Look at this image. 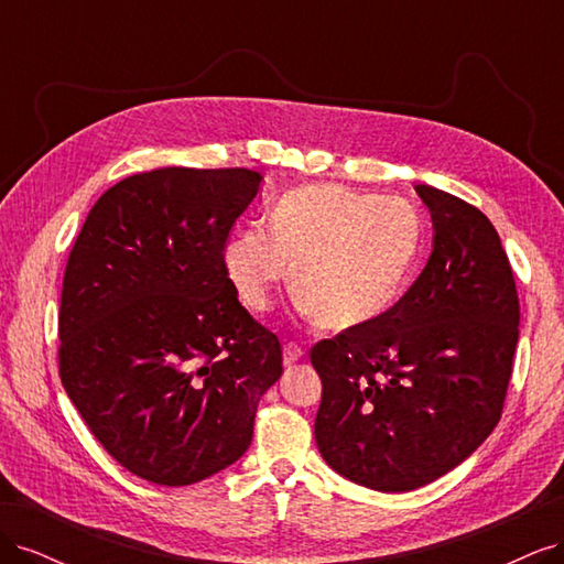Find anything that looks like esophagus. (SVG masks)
<instances>
[{
    "instance_id": "1",
    "label": "esophagus",
    "mask_w": 564,
    "mask_h": 564,
    "mask_svg": "<svg viewBox=\"0 0 564 564\" xmlns=\"http://www.w3.org/2000/svg\"><path fill=\"white\" fill-rule=\"evenodd\" d=\"M303 357V348L299 344H294V340H289V344L284 346V365L292 367L294 362H299Z\"/></svg>"
}]
</instances>
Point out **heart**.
<instances>
[{
	"instance_id": "1",
	"label": "heart",
	"mask_w": 564,
	"mask_h": 564,
	"mask_svg": "<svg viewBox=\"0 0 564 564\" xmlns=\"http://www.w3.org/2000/svg\"><path fill=\"white\" fill-rule=\"evenodd\" d=\"M421 247L423 218L412 202L319 183L286 193L268 230L232 232L220 263L247 311H268L292 270L305 315L329 329H352L400 301Z\"/></svg>"
}]
</instances>
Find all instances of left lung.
Instances as JSON below:
<instances>
[{
  "label": "left lung",
  "instance_id": "left-lung-1",
  "mask_svg": "<svg viewBox=\"0 0 564 564\" xmlns=\"http://www.w3.org/2000/svg\"><path fill=\"white\" fill-rule=\"evenodd\" d=\"M433 251L392 308L311 350L322 379L315 442L348 480L412 491L466 460L497 429L513 371L520 301L499 232L433 185Z\"/></svg>",
  "mask_w": 564,
  "mask_h": 564
}]
</instances>
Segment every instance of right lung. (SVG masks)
I'll return each instance as SVG.
<instances>
[{"mask_svg": "<svg viewBox=\"0 0 564 564\" xmlns=\"http://www.w3.org/2000/svg\"><path fill=\"white\" fill-rule=\"evenodd\" d=\"M263 176L166 166L94 204L65 265L61 381L129 473L164 487L240 458L263 392L282 377L278 336L256 322L220 251Z\"/></svg>", "mask_w": 564, "mask_h": 564, "instance_id": "1", "label": "right lung"}]
</instances>
